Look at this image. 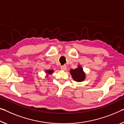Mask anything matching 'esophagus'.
Masks as SVG:
<instances>
[{"label":"esophagus","instance_id":"34e87169","mask_svg":"<svg viewBox=\"0 0 124 124\" xmlns=\"http://www.w3.org/2000/svg\"><path fill=\"white\" fill-rule=\"evenodd\" d=\"M66 69V65H62L61 66V69L62 70H65Z\"/></svg>","mask_w":124,"mask_h":124}]
</instances>
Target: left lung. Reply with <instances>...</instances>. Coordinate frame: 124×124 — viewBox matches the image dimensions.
I'll list each match as a JSON object with an SVG mask.
<instances>
[{"instance_id": "8db88e82", "label": "left lung", "mask_w": 124, "mask_h": 124, "mask_svg": "<svg viewBox=\"0 0 124 124\" xmlns=\"http://www.w3.org/2000/svg\"><path fill=\"white\" fill-rule=\"evenodd\" d=\"M70 73L74 80L77 82L83 81L85 79V73L83 71V69L81 65H78V67L75 69H71Z\"/></svg>"}]
</instances>
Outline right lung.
<instances>
[{
	"label": "right lung",
	"mask_w": 124,
	"mask_h": 124,
	"mask_svg": "<svg viewBox=\"0 0 124 124\" xmlns=\"http://www.w3.org/2000/svg\"><path fill=\"white\" fill-rule=\"evenodd\" d=\"M53 72H54V70H47L45 71V73L46 74V77H48L49 75H51V74H52L53 73Z\"/></svg>",
	"instance_id": "right-lung-1"
}]
</instances>
